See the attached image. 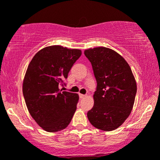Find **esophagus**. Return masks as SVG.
I'll list each match as a JSON object with an SVG mask.
<instances>
[{
	"label": "esophagus",
	"instance_id": "1",
	"mask_svg": "<svg viewBox=\"0 0 160 160\" xmlns=\"http://www.w3.org/2000/svg\"><path fill=\"white\" fill-rule=\"evenodd\" d=\"M79 96H80V99H83L86 97V95H84V94H81V93H79Z\"/></svg>",
	"mask_w": 160,
	"mask_h": 160
}]
</instances>
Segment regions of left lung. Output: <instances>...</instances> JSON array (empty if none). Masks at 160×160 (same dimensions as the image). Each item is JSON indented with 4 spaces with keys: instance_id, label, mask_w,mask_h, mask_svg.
I'll use <instances>...</instances> for the list:
<instances>
[{
    "instance_id": "8db88e82",
    "label": "left lung",
    "mask_w": 160,
    "mask_h": 160,
    "mask_svg": "<svg viewBox=\"0 0 160 160\" xmlns=\"http://www.w3.org/2000/svg\"><path fill=\"white\" fill-rule=\"evenodd\" d=\"M97 82L94 104L87 116L97 129L112 131L130 115L137 83L128 63L112 49L98 47L84 51Z\"/></svg>"
}]
</instances>
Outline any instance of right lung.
<instances>
[{
  "label": "right lung",
  "mask_w": 160,
  "mask_h": 160,
  "mask_svg": "<svg viewBox=\"0 0 160 160\" xmlns=\"http://www.w3.org/2000/svg\"><path fill=\"white\" fill-rule=\"evenodd\" d=\"M81 54L78 49L48 46L36 53L28 64L23 96L29 113L44 130H63L71 122L79 95L61 91L59 86Z\"/></svg>",
  "instance_id": "add662e5"
}]
</instances>
